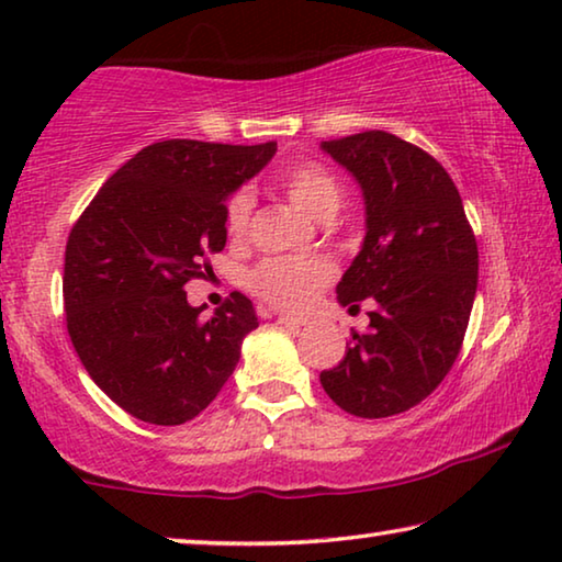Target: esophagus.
<instances>
[{"mask_svg":"<svg viewBox=\"0 0 562 562\" xmlns=\"http://www.w3.org/2000/svg\"><path fill=\"white\" fill-rule=\"evenodd\" d=\"M273 316H279V324H286V326H304V324H306L304 318H296V316L281 314V311H273Z\"/></svg>","mask_w":562,"mask_h":562,"instance_id":"34e87169","label":"esophagus"}]
</instances>
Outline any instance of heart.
<instances>
[{"label": "heart", "instance_id": "heart-1", "mask_svg": "<svg viewBox=\"0 0 562 562\" xmlns=\"http://www.w3.org/2000/svg\"><path fill=\"white\" fill-rule=\"evenodd\" d=\"M281 191L308 218L329 221L341 203V183L324 166L306 162L281 176ZM256 198L248 188L233 193L226 203V231L244 240L251 228ZM331 266L322 258H266L248 276V286L269 304L286 311H304L316 293L331 281Z\"/></svg>", "mask_w": 562, "mask_h": 562}]
</instances>
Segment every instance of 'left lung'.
<instances>
[{
    "label": "left lung",
    "instance_id": "obj_1",
    "mask_svg": "<svg viewBox=\"0 0 562 562\" xmlns=\"http://www.w3.org/2000/svg\"><path fill=\"white\" fill-rule=\"evenodd\" d=\"M322 148L361 186L367 236L336 296L374 301L322 386L344 412L382 419L437 390L462 349L477 291V240L450 172L417 145L384 131Z\"/></svg>",
    "mask_w": 562,
    "mask_h": 562
}]
</instances>
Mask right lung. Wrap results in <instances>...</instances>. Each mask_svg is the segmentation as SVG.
Here are the masks:
<instances>
[{
	"label": "right lung",
	"instance_id": "obj_1",
	"mask_svg": "<svg viewBox=\"0 0 562 562\" xmlns=\"http://www.w3.org/2000/svg\"><path fill=\"white\" fill-rule=\"evenodd\" d=\"M276 143L162 140L100 188L70 231L63 296L67 331L92 382L148 425H183L228 382L258 326L233 291L203 316L186 283L226 246V203L273 158Z\"/></svg>",
	"mask_w": 562,
	"mask_h": 562
}]
</instances>
